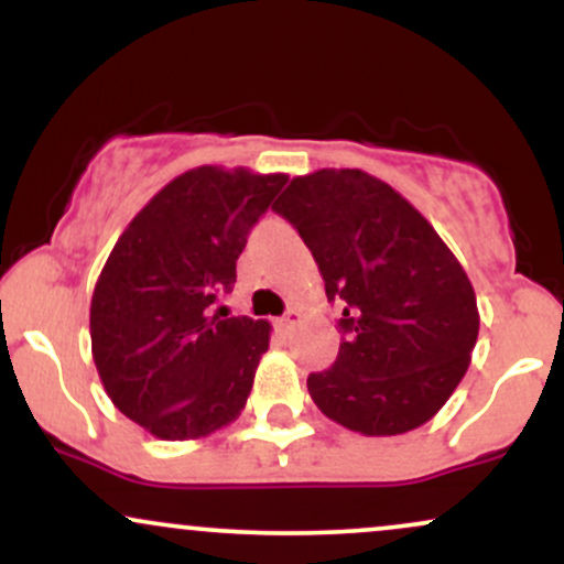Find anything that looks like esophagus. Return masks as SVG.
<instances>
[{"instance_id": "obj_1", "label": "esophagus", "mask_w": 564, "mask_h": 564, "mask_svg": "<svg viewBox=\"0 0 564 564\" xmlns=\"http://www.w3.org/2000/svg\"><path fill=\"white\" fill-rule=\"evenodd\" d=\"M300 318H302V315L296 313V310H289V313L283 315L281 321H278V326H281V328H291V326H296V323H300Z\"/></svg>"}]
</instances>
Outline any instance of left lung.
Segmentation results:
<instances>
[{
	"label": "left lung",
	"instance_id": "obj_1",
	"mask_svg": "<svg viewBox=\"0 0 564 564\" xmlns=\"http://www.w3.org/2000/svg\"><path fill=\"white\" fill-rule=\"evenodd\" d=\"M273 209L294 225L341 304L334 366L315 405L368 437L403 435L445 405L480 332L475 289L443 238L394 187L360 170L294 177Z\"/></svg>",
	"mask_w": 564,
	"mask_h": 564
}]
</instances>
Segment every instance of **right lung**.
Here are the masks:
<instances>
[{
	"instance_id": "add662e5",
	"label": "right lung",
	"mask_w": 564,
	"mask_h": 564,
	"mask_svg": "<svg viewBox=\"0 0 564 564\" xmlns=\"http://www.w3.org/2000/svg\"><path fill=\"white\" fill-rule=\"evenodd\" d=\"M286 174L198 166L148 200L116 241L89 307L113 405L161 440H196L243 411L270 323L219 318L246 238Z\"/></svg>"
}]
</instances>
